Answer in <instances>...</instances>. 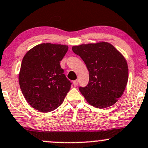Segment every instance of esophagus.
Masks as SVG:
<instances>
[{"instance_id":"obj_1","label":"esophagus","mask_w":148,"mask_h":148,"mask_svg":"<svg viewBox=\"0 0 148 148\" xmlns=\"http://www.w3.org/2000/svg\"><path fill=\"white\" fill-rule=\"evenodd\" d=\"M73 85L75 86H77V84H78V80L77 79L74 80V81L73 82Z\"/></svg>"}]
</instances>
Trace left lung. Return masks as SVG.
I'll use <instances>...</instances> for the list:
<instances>
[{"mask_svg": "<svg viewBox=\"0 0 148 148\" xmlns=\"http://www.w3.org/2000/svg\"><path fill=\"white\" fill-rule=\"evenodd\" d=\"M89 72V82L79 90L87 102L98 108L110 107L124 92L128 80L125 58L111 44L99 42L73 46Z\"/></svg>", "mask_w": 148, "mask_h": 148, "instance_id": "8db88e82", "label": "left lung"}]
</instances>
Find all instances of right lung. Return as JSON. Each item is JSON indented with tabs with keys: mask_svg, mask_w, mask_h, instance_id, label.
Listing matches in <instances>:
<instances>
[{
	"mask_svg": "<svg viewBox=\"0 0 148 148\" xmlns=\"http://www.w3.org/2000/svg\"><path fill=\"white\" fill-rule=\"evenodd\" d=\"M67 45L40 44L24 56L19 73V84L25 99L36 110L49 112L62 103L71 83L64 74L60 62Z\"/></svg>",
	"mask_w": 148,
	"mask_h": 148,
	"instance_id": "obj_1",
	"label": "right lung"
}]
</instances>
